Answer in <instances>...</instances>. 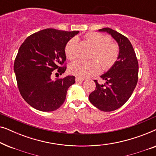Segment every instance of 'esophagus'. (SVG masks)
I'll return each instance as SVG.
<instances>
[{"label":"esophagus","instance_id":"1","mask_svg":"<svg viewBox=\"0 0 156 156\" xmlns=\"http://www.w3.org/2000/svg\"><path fill=\"white\" fill-rule=\"evenodd\" d=\"M75 81L76 83H79V82H82L83 81H84V79L83 78H81V77H79V76H76V79H75Z\"/></svg>","mask_w":156,"mask_h":156}]
</instances>
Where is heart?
I'll return each mask as SVG.
<instances>
[{"instance_id":"obj_1","label":"heart","mask_w":156,"mask_h":156,"mask_svg":"<svg viewBox=\"0 0 156 156\" xmlns=\"http://www.w3.org/2000/svg\"><path fill=\"white\" fill-rule=\"evenodd\" d=\"M87 41L94 48L92 57L100 62L104 69L112 67L118 59L119 50L116 44L111 43L110 37L99 33H89L85 36ZM76 40L72 38L67 42L65 48L66 57L69 59L76 58ZM101 66L97 60H76L69 66V71L72 74L80 77H88L100 72Z\"/></svg>"}]
</instances>
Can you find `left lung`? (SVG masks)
Listing matches in <instances>:
<instances>
[{"instance_id": "obj_1", "label": "left lung", "mask_w": 156, "mask_h": 156, "mask_svg": "<svg viewBox=\"0 0 156 156\" xmlns=\"http://www.w3.org/2000/svg\"><path fill=\"white\" fill-rule=\"evenodd\" d=\"M98 31L112 35L118 44L119 54L114 65L100 76L105 80V84H99L94 80L96 89L89 99L99 110L112 112L122 106L133 93L138 82V63L133 46L126 37L108 27Z\"/></svg>"}]
</instances>
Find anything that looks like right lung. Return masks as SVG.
<instances>
[{"label": "right lung", "instance_id": "obj_1", "mask_svg": "<svg viewBox=\"0 0 156 156\" xmlns=\"http://www.w3.org/2000/svg\"><path fill=\"white\" fill-rule=\"evenodd\" d=\"M79 31H62L48 28L27 37L18 50L14 62L18 87L29 105L41 112H52L60 107L75 76L52 80L51 74L58 69L62 74L66 67L65 48Z\"/></svg>", "mask_w": 156, "mask_h": 156}]
</instances>
